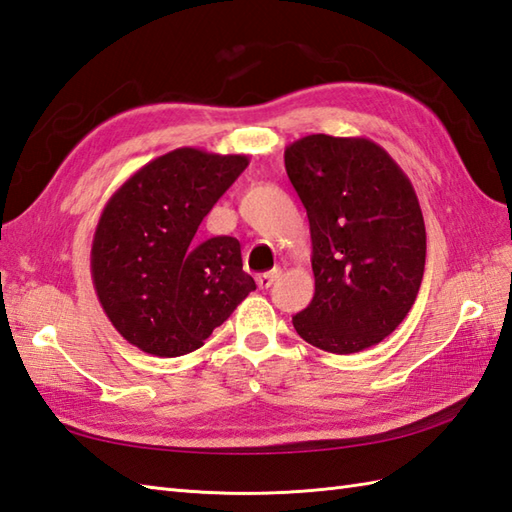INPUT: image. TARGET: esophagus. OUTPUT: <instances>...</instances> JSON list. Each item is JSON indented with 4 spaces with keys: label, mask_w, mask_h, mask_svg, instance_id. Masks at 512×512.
<instances>
[{
    "label": "esophagus",
    "mask_w": 512,
    "mask_h": 512,
    "mask_svg": "<svg viewBox=\"0 0 512 512\" xmlns=\"http://www.w3.org/2000/svg\"><path fill=\"white\" fill-rule=\"evenodd\" d=\"M279 277V268H275V270H268V273H262V275H257V286L259 288H268L270 284H273V281Z\"/></svg>",
    "instance_id": "1"
}]
</instances>
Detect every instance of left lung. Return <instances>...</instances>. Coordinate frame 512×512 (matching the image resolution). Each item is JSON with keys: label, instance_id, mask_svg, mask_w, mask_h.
I'll return each mask as SVG.
<instances>
[{"label": "left lung", "instance_id": "left-lung-1", "mask_svg": "<svg viewBox=\"0 0 512 512\" xmlns=\"http://www.w3.org/2000/svg\"><path fill=\"white\" fill-rule=\"evenodd\" d=\"M284 160L308 213L314 273V297L292 325L323 352L367 350L418 297L427 259L418 195L369 138L303 136Z\"/></svg>", "mask_w": 512, "mask_h": 512}]
</instances>
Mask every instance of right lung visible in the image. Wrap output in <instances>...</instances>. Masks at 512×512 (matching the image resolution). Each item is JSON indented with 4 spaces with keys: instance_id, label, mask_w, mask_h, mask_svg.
I'll list each match as a JSON object with an SVG mask.
<instances>
[{
    "instance_id": "obj_1",
    "label": "right lung",
    "mask_w": 512,
    "mask_h": 512,
    "mask_svg": "<svg viewBox=\"0 0 512 512\" xmlns=\"http://www.w3.org/2000/svg\"><path fill=\"white\" fill-rule=\"evenodd\" d=\"M246 167L242 154L180 147L107 200L92 239V281L107 319L138 350L162 358L198 350L257 288L235 237L193 239Z\"/></svg>"
}]
</instances>
